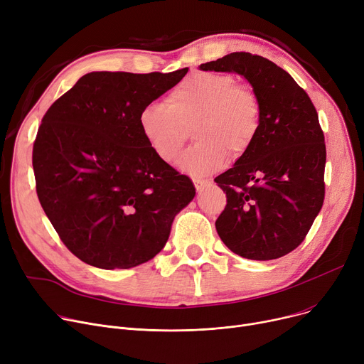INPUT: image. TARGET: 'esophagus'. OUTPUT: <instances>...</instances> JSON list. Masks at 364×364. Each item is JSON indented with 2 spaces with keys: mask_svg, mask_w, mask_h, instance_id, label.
Returning a JSON list of instances; mask_svg holds the SVG:
<instances>
[{
  "mask_svg": "<svg viewBox=\"0 0 364 364\" xmlns=\"http://www.w3.org/2000/svg\"><path fill=\"white\" fill-rule=\"evenodd\" d=\"M208 183L210 182H207V181H194V185H196V189H197V192H198V194H201V192L208 186Z\"/></svg>",
  "mask_w": 364,
  "mask_h": 364,
  "instance_id": "esophagus-1",
  "label": "esophagus"
}]
</instances>
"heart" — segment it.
Here are the masks:
<instances>
[{
    "instance_id": "b5f03b06",
    "label": "heart",
    "mask_w": 364,
    "mask_h": 364,
    "mask_svg": "<svg viewBox=\"0 0 364 364\" xmlns=\"http://www.w3.org/2000/svg\"><path fill=\"white\" fill-rule=\"evenodd\" d=\"M262 107L255 92L228 73H194L168 92L166 104H148L138 117L148 146L172 164L194 129L197 144L179 167L194 178L219 170L230 154L244 156L260 131Z\"/></svg>"
}]
</instances>
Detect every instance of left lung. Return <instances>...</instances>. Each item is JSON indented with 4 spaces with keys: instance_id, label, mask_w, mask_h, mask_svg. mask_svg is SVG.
Instances as JSON below:
<instances>
[{
    "instance_id": "left-lung-1",
    "label": "left lung",
    "mask_w": 364,
    "mask_h": 364,
    "mask_svg": "<svg viewBox=\"0 0 364 364\" xmlns=\"http://www.w3.org/2000/svg\"><path fill=\"white\" fill-rule=\"evenodd\" d=\"M200 70L241 75L262 107L254 144L215 179L228 200L219 237L244 259H279L304 241L323 205L326 146L317 112L292 76L262 55L230 53Z\"/></svg>"
}]
</instances>
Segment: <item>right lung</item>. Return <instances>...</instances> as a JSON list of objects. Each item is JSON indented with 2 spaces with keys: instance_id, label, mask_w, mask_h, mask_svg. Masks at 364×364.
I'll list each match as a JSON object with an SVG mask.
<instances>
[{
  "instance_id": "add662e5",
  "label": "right lung",
  "mask_w": 364,
  "mask_h": 364,
  "mask_svg": "<svg viewBox=\"0 0 364 364\" xmlns=\"http://www.w3.org/2000/svg\"><path fill=\"white\" fill-rule=\"evenodd\" d=\"M186 73L91 72L42 119L36 194L64 245L87 264L113 270L151 260L196 197L192 181L154 154L138 124Z\"/></svg>"
}]
</instances>
